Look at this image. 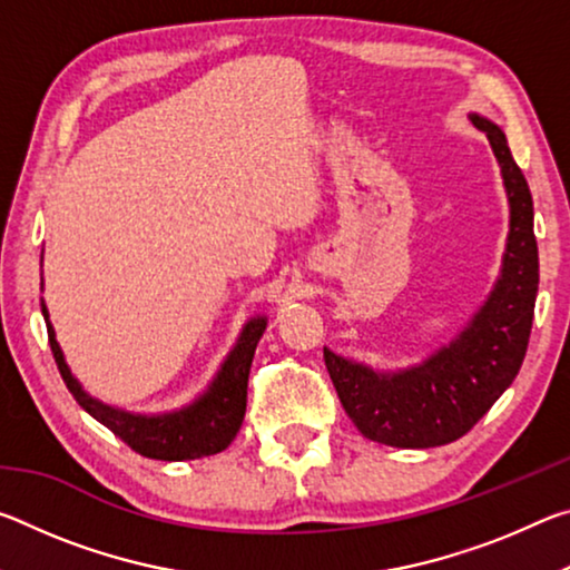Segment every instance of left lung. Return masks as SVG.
<instances>
[{"label": "left lung", "instance_id": "obj_1", "mask_svg": "<svg viewBox=\"0 0 570 570\" xmlns=\"http://www.w3.org/2000/svg\"><path fill=\"white\" fill-rule=\"evenodd\" d=\"M470 120L493 146L510 204L503 272L488 302L455 340L410 370L374 372L324 350L344 412L364 438L382 445L438 448L462 438L513 384L525 360L538 294L533 198L503 130L480 115Z\"/></svg>", "mask_w": 570, "mask_h": 570}]
</instances>
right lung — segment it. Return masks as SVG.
Instances as JSON below:
<instances>
[{
    "label": "right lung",
    "instance_id": "right-lung-1",
    "mask_svg": "<svg viewBox=\"0 0 570 570\" xmlns=\"http://www.w3.org/2000/svg\"><path fill=\"white\" fill-rule=\"evenodd\" d=\"M42 314L47 322V336H50L57 370H60L67 390L72 392L77 404H80L85 412H90L95 420L102 422L110 432H115L125 445L140 452L142 458L168 462L196 460L216 455V452L226 450L230 442H234L246 414L248 372L250 362H254L256 344L266 330V316H256V320H250L244 326L234 352L228 354V360L220 366L218 377L210 384L208 392L200 394L196 402L166 414H132L118 407H110V404L90 397V394L82 390V384L72 377L60 344L55 340V330L50 324V314H47L45 302Z\"/></svg>",
    "mask_w": 570,
    "mask_h": 570
}]
</instances>
